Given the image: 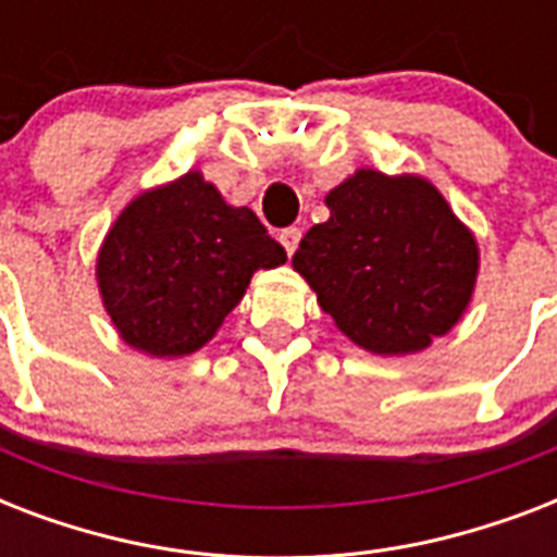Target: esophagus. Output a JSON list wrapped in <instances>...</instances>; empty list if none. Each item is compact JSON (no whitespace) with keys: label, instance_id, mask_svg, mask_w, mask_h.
<instances>
[{"label":"esophagus","instance_id":"esophagus-1","mask_svg":"<svg viewBox=\"0 0 557 557\" xmlns=\"http://www.w3.org/2000/svg\"><path fill=\"white\" fill-rule=\"evenodd\" d=\"M300 236H304V231H300L297 225L283 227V231H280V243H283V248H286L288 257L297 251V243H300Z\"/></svg>","mask_w":557,"mask_h":557}]
</instances>
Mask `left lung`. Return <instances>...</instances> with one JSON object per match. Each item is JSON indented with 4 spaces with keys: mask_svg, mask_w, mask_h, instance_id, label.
Segmentation results:
<instances>
[{
    "mask_svg": "<svg viewBox=\"0 0 557 557\" xmlns=\"http://www.w3.org/2000/svg\"><path fill=\"white\" fill-rule=\"evenodd\" d=\"M330 219L300 239L292 262L344 335L379 356L419 352L466 312L476 245L424 178L375 170L326 196Z\"/></svg>",
    "mask_w": 557,
    "mask_h": 557,
    "instance_id": "1",
    "label": "left lung"
}]
</instances>
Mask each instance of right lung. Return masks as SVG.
<instances>
[{
    "mask_svg": "<svg viewBox=\"0 0 557 557\" xmlns=\"http://www.w3.org/2000/svg\"><path fill=\"white\" fill-rule=\"evenodd\" d=\"M286 262L248 208H231L199 173L138 196L98 257V286L129 347L176 358L213 338L257 269Z\"/></svg>",
    "mask_w": 557,
    "mask_h": 557,
    "instance_id": "1",
    "label": "right lung"
}]
</instances>
